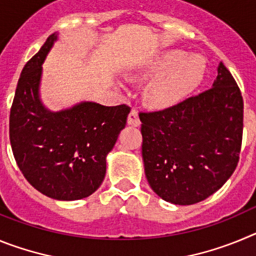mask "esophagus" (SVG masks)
<instances>
[{
  "mask_svg": "<svg viewBox=\"0 0 256 256\" xmlns=\"http://www.w3.org/2000/svg\"><path fill=\"white\" fill-rule=\"evenodd\" d=\"M128 124L132 126H138L141 124V120H140L138 112L136 108H132V112L128 115Z\"/></svg>",
  "mask_w": 256,
  "mask_h": 256,
  "instance_id": "34e87169",
  "label": "esophagus"
}]
</instances>
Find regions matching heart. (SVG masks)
<instances>
[{
	"label": "heart",
	"instance_id": "obj_1",
	"mask_svg": "<svg viewBox=\"0 0 256 256\" xmlns=\"http://www.w3.org/2000/svg\"><path fill=\"white\" fill-rule=\"evenodd\" d=\"M130 78L151 79L144 98L154 108L178 105L198 90L206 76V60L180 48L160 51L130 72Z\"/></svg>",
	"mask_w": 256,
	"mask_h": 256
}]
</instances>
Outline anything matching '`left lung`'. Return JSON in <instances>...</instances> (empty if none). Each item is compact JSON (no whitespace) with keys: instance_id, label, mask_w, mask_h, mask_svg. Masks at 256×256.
Returning <instances> with one entry per match:
<instances>
[{"instance_id":"obj_1","label":"left lung","mask_w":256,"mask_h":256,"mask_svg":"<svg viewBox=\"0 0 256 256\" xmlns=\"http://www.w3.org/2000/svg\"><path fill=\"white\" fill-rule=\"evenodd\" d=\"M142 159L152 191L176 205H192L218 191L237 166L244 100L220 62L212 87L162 112H140Z\"/></svg>"}]
</instances>
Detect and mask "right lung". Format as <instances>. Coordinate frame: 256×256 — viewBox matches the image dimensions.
I'll list each match as a JSON object with an SVG mask.
<instances>
[{"label":"right lung","instance_id":"1","mask_svg":"<svg viewBox=\"0 0 256 256\" xmlns=\"http://www.w3.org/2000/svg\"><path fill=\"white\" fill-rule=\"evenodd\" d=\"M58 40L50 36L22 68L10 112L14 158L36 190L55 200L88 198L101 186L106 156L126 124L130 108L82 101L51 112L40 100L42 64Z\"/></svg>","mask_w":256,"mask_h":256}]
</instances>
